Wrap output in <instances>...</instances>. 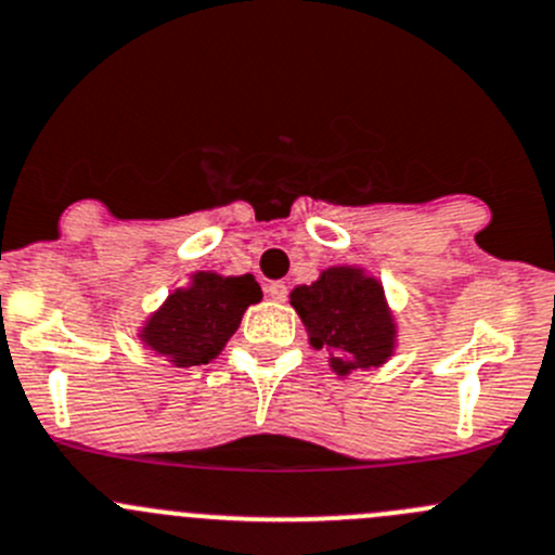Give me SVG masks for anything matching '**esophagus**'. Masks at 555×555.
<instances>
[{
	"label": "esophagus",
	"mask_w": 555,
	"mask_h": 555,
	"mask_svg": "<svg viewBox=\"0 0 555 555\" xmlns=\"http://www.w3.org/2000/svg\"><path fill=\"white\" fill-rule=\"evenodd\" d=\"M268 295H271L273 300H284V298H287V284L271 282V284H268Z\"/></svg>",
	"instance_id": "obj_1"
}]
</instances>
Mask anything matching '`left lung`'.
<instances>
[{"label":"left lung","instance_id":"8db88e82","mask_svg":"<svg viewBox=\"0 0 555 555\" xmlns=\"http://www.w3.org/2000/svg\"><path fill=\"white\" fill-rule=\"evenodd\" d=\"M289 306L298 311L311 347L327 349V365L338 376L379 369L396 354L398 322L385 287L365 268H325L317 282L289 293Z\"/></svg>","mask_w":555,"mask_h":555}]
</instances>
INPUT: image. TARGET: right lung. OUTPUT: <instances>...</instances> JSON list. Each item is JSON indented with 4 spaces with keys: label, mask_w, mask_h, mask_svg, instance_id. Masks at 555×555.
Instances as JSON below:
<instances>
[{
    "label": "right lung",
    "mask_w": 555,
    "mask_h": 555,
    "mask_svg": "<svg viewBox=\"0 0 555 555\" xmlns=\"http://www.w3.org/2000/svg\"><path fill=\"white\" fill-rule=\"evenodd\" d=\"M260 300L262 289L251 273L222 276L217 271H195L184 287H176L143 320L138 338L176 369L211 363L238 331L244 311Z\"/></svg>",
    "instance_id": "right-lung-1"
}]
</instances>
